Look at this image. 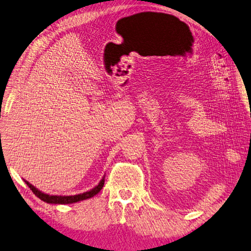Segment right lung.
I'll list each match as a JSON object with an SVG mask.
<instances>
[{"label":"right lung","instance_id":"obj_1","mask_svg":"<svg viewBox=\"0 0 251 251\" xmlns=\"http://www.w3.org/2000/svg\"><path fill=\"white\" fill-rule=\"evenodd\" d=\"M27 183V186L30 188V190L35 193V195L39 198L40 200L45 201L47 203H54V204H70V203H75L78 201H83L89 199L94 196H96L97 193L101 190L103 187V183H105V178H102L100 182H99L95 188H93L91 191L81 193V195H76V196H50V195H46V193L41 192L36 189L32 184H30L28 181L25 180Z\"/></svg>","mask_w":251,"mask_h":251}]
</instances>
